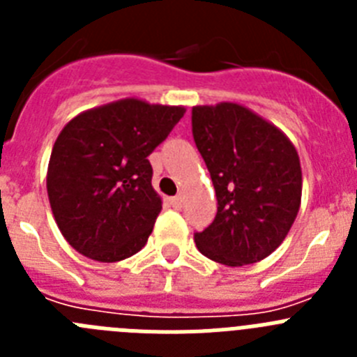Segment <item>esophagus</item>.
<instances>
[{"label": "esophagus", "mask_w": 357, "mask_h": 357, "mask_svg": "<svg viewBox=\"0 0 357 357\" xmlns=\"http://www.w3.org/2000/svg\"><path fill=\"white\" fill-rule=\"evenodd\" d=\"M182 202H184V198H182V197H173L172 200H169V204H172V206L175 207V209H181Z\"/></svg>", "instance_id": "1"}]
</instances>
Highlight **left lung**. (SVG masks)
<instances>
[{"label":"left lung","instance_id":"1","mask_svg":"<svg viewBox=\"0 0 357 357\" xmlns=\"http://www.w3.org/2000/svg\"><path fill=\"white\" fill-rule=\"evenodd\" d=\"M191 119L218 200L214 222L195 234L197 248L225 266L263 261L301 209L298 151L280 128L239 103L197 105Z\"/></svg>","mask_w":357,"mask_h":357}]
</instances>
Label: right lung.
Masks as SVG:
<instances>
[{"mask_svg":"<svg viewBox=\"0 0 357 357\" xmlns=\"http://www.w3.org/2000/svg\"><path fill=\"white\" fill-rule=\"evenodd\" d=\"M184 114L182 105L123 98L66 123L46 188L56 225L78 254L116 263L146 245L162 209L146 157Z\"/></svg>","mask_w":357,"mask_h":357,"instance_id":"obj_1","label":"right lung"}]
</instances>
